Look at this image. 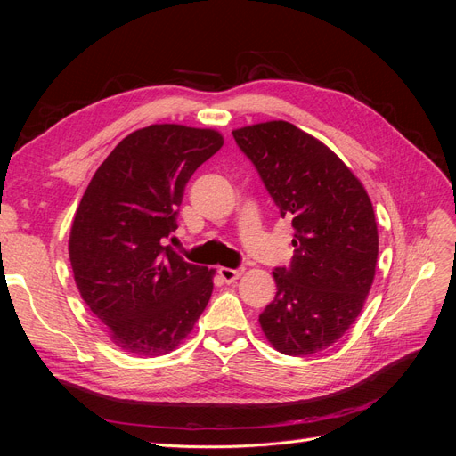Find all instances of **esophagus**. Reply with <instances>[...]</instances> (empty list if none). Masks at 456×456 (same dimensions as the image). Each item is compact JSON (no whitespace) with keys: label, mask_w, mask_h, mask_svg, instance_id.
<instances>
[{"label":"esophagus","mask_w":456,"mask_h":456,"mask_svg":"<svg viewBox=\"0 0 456 456\" xmlns=\"http://www.w3.org/2000/svg\"><path fill=\"white\" fill-rule=\"evenodd\" d=\"M243 272H245V268H218V275H220V278H223L226 283H232V281L240 280L241 275H243Z\"/></svg>","instance_id":"esophagus-1"}]
</instances>
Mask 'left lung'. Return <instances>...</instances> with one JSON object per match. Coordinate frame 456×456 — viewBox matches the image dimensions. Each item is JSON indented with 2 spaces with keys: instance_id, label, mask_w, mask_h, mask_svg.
<instances>
[{
  "instance_id": "left-lung-1",
  "label": "left lung",
  "mask_w": 456,
  "mask_h": 456,
  "mask_svg": "<svg viewBox=\"0 0 456 456\" xmlns=\"http://www.w3.org/2000/svg\"><path fill=\"white\" fill-rule=\"evenodd\" d=\"M232 134L295 228L291 266L273 270L278 293L258 315L262 333L285 355L322 352L352 327L375 280L372 203L335 151L293 123Z\"/></svg>"
}]
</instances>
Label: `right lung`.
I'll list each match as a JSON object with an SVG mask.
<instances>
[{"label": "right lung", "instance_id": "right-lung-1", "mask_svg": "<svg viewBox=\"0 0 456 456\" xmlns=\"http://www.w3.org/2000/svg\"><path fill=\"white\" fill-rule=\"evenodd\" d=\"M224 144L213 129L175 123L126 136L86 190L70 232L81 298L123 352H173L205 310L215 270L167 245L190 176Z\"/></svg>", "mask_w": 456, "mask_h": 456}]
</instances>
